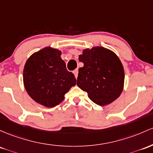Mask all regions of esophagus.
<instances>
[{"instance_id": "esophagus-1", "label": "esophagus", "mask_w": 153, "mask_h": 153, "mask_svg": "<svg viewBox=\"0 0 153 153\" xmlns=\"http://www.w3.org/2000/svg\"><path fill=\"white\" fill-rule=\"evenodd\" d=\"M73 73H74V75H75V78H78V70H74L73 71Z\"/></svg>"}]
</instances>
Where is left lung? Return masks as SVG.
<instances>
[{
	"label": "left lung",
	"instance_id": "left-lung-1",
	"mask_svg": "<svg viewBox=\"0 0 153 153\" xmlns=\"http://www.w3.org/2000/svg\"><path fill=\"white\" fill-rule=\"evenodd\" d=\"M83 67L78 70L77 85L100 106L116 100L123 90V66L111 50L102 46L85 48L78 57Z\"/></svg>",
	"mask_w": 153,
	"mask_h": 153
}]
</instances>
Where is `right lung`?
<instances>
[{
    "label": "right lung",
    "instance_id": "add662e5",
    "mask_svg": "<svg viewBox=\"0 0 153 153\" xmlns=\"http://www.w3.org/2000/svg\"><path fill=\"white\" fill-rule=\"evenodd\" d=\"M62 51L51 46L35 52L25 62L23 83L29 96L46 107L59 105L65 94L76 84V79L67 70Z\"/></svg>",
    "mask_w": 153,
    "mask_h": 153
}]
</instances>
